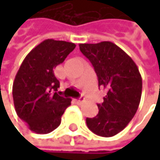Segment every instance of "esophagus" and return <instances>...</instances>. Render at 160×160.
Listing matches in <instances>:
<instances>
[{
	"label": "esophagus",
	"instance_id": "34e87169",
	"mask_svg": "<svg viewBox=\"0 0 160 160\" xmlns=\"http://www.w3.org/2000/svg\"><path fill=\"white\" fill-rule=\"evenodd\" d=\"M83 101H84V97H80V99H77V100H76V102H77L79 105H80Z\"/></svg>",
	"mask_w": 160,
	"mask_h": 160
}]
</instances>
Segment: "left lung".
<instances>
[{"instance_id": "1", "label": "left lung", "mask_w": 160, "mask_h": 160, "mask_svg": "<svg viewBox=\"0 0 160 160\" xmlns=\"http://www.w3.org/2000/svg\"><path fill=\"white\" fill-rule=\"evenodd\" d=\"M80 52L90 60L98 85L107 89L98 114L87 118L88 128L95 134L111 137L132 119L142 95V77L134 61L111 42L80 43Z\"/></svg>"}]
</instances>
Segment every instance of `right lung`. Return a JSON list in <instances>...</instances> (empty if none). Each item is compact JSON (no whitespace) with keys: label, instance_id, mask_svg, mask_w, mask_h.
<instances>
[{"label":"right lung","instance_id":"1","mask_svg":"<svg viewBox=\"0 0 160 160\" xmlns=\"http://www.w3.org/2000/svg\"><path fill=\"white\" fill-rule=\"evenodd\" d=\"M75 47L72 42L45 40L28 53L16 73L13 84L16 112L36 133L46 134L55 130L61 123L62 115L71 105L70 98L56 92L60 83L53 69Z\"/></svg>","mask_w":160,"mask_h":160}]
</instances>
